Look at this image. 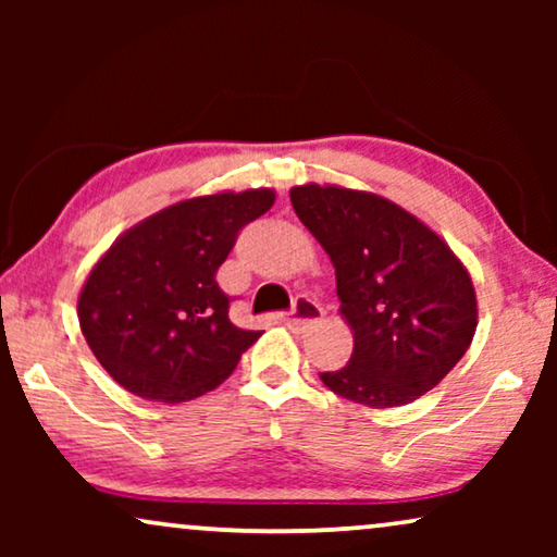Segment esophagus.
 I'll return each instance as SVG.
<instances>
[{"label":"esophagus","instance_id":"esophagus-1","mask_svg":"<svg viewBox=\"0 0 557 557\" xmlns=\"http://www.w3.org/2000/svg\"><path fill=\"white\" fill-rule=\"evenodd\" d=\"M322 317H324L322 307H319L317 301L304 299V296H301V299H296L294 309L288 311V314H281V322H284L286 326H294V330H301V326H309V324L319 322Z\"/></svg>","mask_w":557,"mask_h":557}]
</instances>
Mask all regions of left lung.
Segmentation results:
<instances>
[{
  "label": "left lung",
  "instance_id": "8db88e82",
  "mask_svg": "<svg viewBox=\"0 0 557 557\" xmlns=\"http://www.w3.org/2000/svg\"><path fill=\"white\" fill-rule=\"evenodd\" d=\"M292 205L330 256L355 337L349 362L322 372V383L368 408L433 391L476 332L467 265L423 220L375 193L311 182L292 187Z\"/></svg>",
  "mask_w": 557,
  "mask_h": 557
}]
</instances>
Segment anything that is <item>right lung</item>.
<instances>
[{
    "mask_svg": "<svg viewBox=\"0 0 557 557\" xmlns=\"http://www.w3.org/2000/svg\"><path fill=\"white\" fill-rule=\"evenodd\" d=\"M273 200L269 187L189 197L128 227L98 258L81 288L78 322L121 387L185 403L231 375L261 332L231 322L215 273L240 227Z\"/></svg>",
    "mask_w": 557,
    "mask_h": 557,
    "instance_id": "add662e5",
    "label": "right lung"
}]
</instances>
